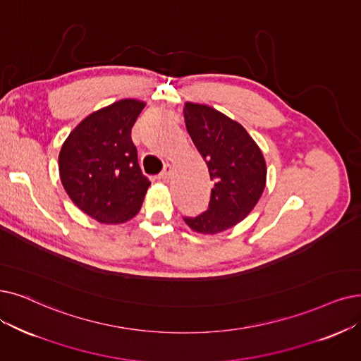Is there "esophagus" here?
I'll use <instances>...</instances> for the list:
<instances>
[{
	"mask_svg": "<svg viewBox=\"0 0 361 361\" xmlns=\"http://www.w3.org/2000/svg\"><path fill=\"white\" fill-rule=\"evenodd\" d=\"M171 171H173V169H171V166L170 164H166L164 166V169H163V171L160 173V176H158V178H160L161 180H169L170 179V176H171Z\"/></svg>",
	"mask_w": 361,
	"mask_h": 361,
	"instance_id": "esophagus-1",
	"label": "esophagus"
}]
</instances>
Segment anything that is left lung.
I'll list each match as a JSON object with an SVG mask.
<instances>
[{"mask_svg": "<svg viewBox=\"0 0 361 361\" xmlns=\"http://www.w3.org/2000/svg\"><path fill=\"white\" fill-rule=\"evenodd\" d=\"M185 124L209 167L214 186L209 209L183 218L200 234H218L241 222L261 198L267 182L262 151L241 124L212 106L188 102Z\"/></svg>", "mask_w": 361, "mask_h": 361, "instance_id": "left-lung-1", "label": "left lung"}]
</instances>
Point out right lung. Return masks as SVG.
<instances>
[{
  "mask_svg": "<svg viewBox=\"0 0 361 361\" xmlns=\"http://www.w3.org/2000/svg\"><path fill=\"white\" fill-rule=\"evenodd\" d=\"M145 104L123 99L85 117L69 133L59 154L66 194L100 224L130 221L151 185L137 163L132 127Z\"/></svg>",
  "mask_w": 361,
  "mask_h": 361,
  "instance_id": "1",
  "label": "right lung"
}]
</instances>
